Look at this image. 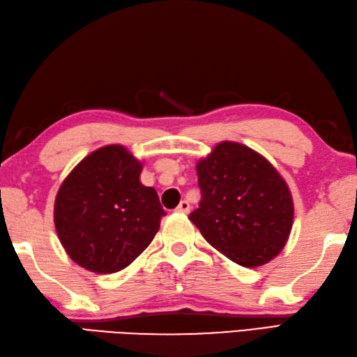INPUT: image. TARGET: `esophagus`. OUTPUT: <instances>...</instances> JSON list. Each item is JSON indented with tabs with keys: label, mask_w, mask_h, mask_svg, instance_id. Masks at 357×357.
<instances>
[{
	"label": "esophagus",
	"mask_w": 357,
	"mask_h": 357,
	"mask_svg": "<svg viewBox=\"0 0 357 357\" xmlns=\"http://www.w3.org/2000/svg\"><path fill=\"white\" fill-rule=\"evenodd\" d=\"M176 212H179V213H189V212H190V204H189V201H185V199L181 201L179 206L176 207Z\"/></svg>",
	"instance_id": "34e87169"
}]
</instances>
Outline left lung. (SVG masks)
<instances>
[{
  "instance_id": "1",
  "label": "left lung",
  "mask_w": 357,
  "mask_h": 357,
  "mask_svg": "<svg viewBox=\"0 0 357 357\" xmlns=\"http://www.w3.org/2000/svg\"><path fill=\"white\" fill-rule=\"evenodd\" d=\"M199 207L189 218L213 248L246 268L280 255L294 225V199L280 172L237 142L197 164Z\"/></svg>"
}]
</instances>
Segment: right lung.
Here are the masks:
<instances>
[{"label":"right lung","instance_id":"obj_1","mask_svg":"<svg viewBox=\"0 0 357 357\" xmlns=\"http://www.w3.org/2000/svg\"><path fill=\"white\" fill-rule=\"evenodd\" d=\"M144 164L125 146L84 158L63 179L54 226L73 262L93 273L126 268L156 236L165 215L158 192L140 183Z\"/></svg>","mask_w":357,"mask_h":357}]
</instances>
